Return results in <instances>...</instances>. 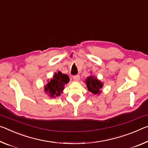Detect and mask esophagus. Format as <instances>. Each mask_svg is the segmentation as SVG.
Segmentation results:
<instances>
[{
    "label": "esophagus",
    "instance_id": "1",
    "mask_svg": "<svg viewBox=\"0 0 148 148\" xmlns=\"http://www.w3.org/2000/svg\"><path fill=\"white\" fill-rule=\"evenodd\" d=\"M73 78L75 81H79V80L80 79V75H76L73 76Z\"/></svg>",
    "mask_w": 148,
    "mask_h": 148
}]
</instances>
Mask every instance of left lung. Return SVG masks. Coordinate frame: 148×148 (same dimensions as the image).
Returning a JSON list of instances; mask_svg holds the SVG:
<instances>
[{"label": "left lung", "instance_id": "8db88e82", "mask_svg": "<svg viewBox=\"0 0 148 148\" xmlns=\"http://www.w3.org/2000/svg\"><path fill=\"white\" fill-rule=\"evenodd\" d=\"M86 83L88 90L92 93L94 94H100V90L102 87V84L100 81L96 79V77L92 76L88 77L86 80Z\"/></svg>", "mask_w": 148, "mask_h": 148}]
</instances>
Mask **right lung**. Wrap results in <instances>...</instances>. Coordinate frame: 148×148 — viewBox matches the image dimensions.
<instances>
[{"label":"right lung","instance_id":"add662e5","mask_svg":"<svg viewBox=\"0 0 148 148\" xmlns=\"http://www.w3.org/2000/svg\"><path fill=\"white\" fill-rule=\"evenodd\" d=\"M69 81V77L60 71L56 73L53 79L50 80L45 87V90L48 91L51 97L60 96L62 93L64 85Z\"/></svg>","mask_w":148,"mask_h":148}]
</instances>
